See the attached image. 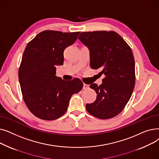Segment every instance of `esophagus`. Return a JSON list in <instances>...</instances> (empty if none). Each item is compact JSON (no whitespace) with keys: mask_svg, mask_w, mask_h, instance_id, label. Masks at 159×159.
<instances>
[{"mask_svg":"<svg viewBox=\"0 0 159 159\" xmlns=\"http://www.w3.org/2000/svg\"><path fill=\"white\" fill-rule=\"evenodd\" d=\"M89 88V86L88 84H83V89H87Z\"/></svg>","mask_w":159,"mask_h":159,"instance_id":"1","label":"esophagus"}]
</instances>
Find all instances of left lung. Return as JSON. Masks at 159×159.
<instances>
[{"label":"left lung","mask_w":159,"mask_h":159,"mask_svg":"<svg viewBox=\"0 0 159 159\" xmlns=\"http://www.w3.org/2000/svg\"><path fill=\"white\" fill-rule=\"evenodd\" d=\"M78 39L89 50L91 68L105 75L101 85H90L97 95L94 102L86 105V110L98 119L113 118L124 110L135 87L131 49L113 31L82 32Z\"/></svg>","instance_id":"1"}]
</instances>
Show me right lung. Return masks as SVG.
<instances>
[{
  "label": "right lung",
  "instance_id": "add662e5",
  "mask_svg": "<svg viewBox=\"0 0 159 159\" xmlns=\"http://www.w3.org/2000/svg\"><path fill=\"white\" fill-rule=\"evenodd\" d=\"M80 31L46 30L29 42L19 70L22 98L37 117L53 120L67 111L74 93L82 89L79 79L68 82L56 76V66L62 65L64 49L76 41Z\"/></svg>",
  "mask_w": 159,
  "mask_h": 159
}]
</instances>
